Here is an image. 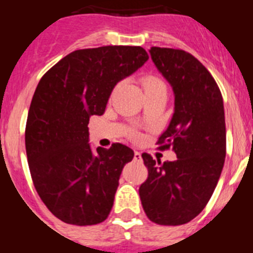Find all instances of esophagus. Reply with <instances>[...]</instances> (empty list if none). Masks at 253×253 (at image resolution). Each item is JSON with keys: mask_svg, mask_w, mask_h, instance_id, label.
Returning a JSON list of instances; mask_svg holds the SVG:
<instances>
[{"mask_svg": "<svg viewBox=\"0 0 253 253\" xmlns=\"http://www.w3.org/2000/svg\"><path fill=\"white\" fill-rule=\"evenodd\" d=\"M134 161H138V162H142V154L138 151L134 152Z\"/></svg>", "mask_w": 253, "mask_h": 253, "instance_id": "obj_1", "label": "esophagus"}]
</instances>
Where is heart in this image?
I'll list each match as a JSON object with an SVG mask.
<instances>
[{"label":"heart","mask_w":253,"mask_h":253,"mask_svg":"<svg viewBox=\"0 0 253 253\" xmlns=\"http://www.w3.org/2000/svg\"><path fill=\"white\" fill-rule=\"evenodd\" d=\"M143 87H144V91L147 92V91L158 90V88H166V84L157 76L148 75L143 78Z\"/></svg>","instance_id":"obj_1"}]
</instances>
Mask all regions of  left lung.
<instances>
[{"label": "left lung", "mask_w": 253, "mask_h": 253, "mask_svg": "<svg viewBox=\"0 0 253 253\" xmlns=\"http://www.w3.org/2000/svg\"><path fill=\"white\" fill-rule=\"evenodd\" d=\"M149 53L175 93V113L158 138V148H172L177 160L161 163L143 153L148 177L139 196L149 220L181 225L202 213L222 173L227 147L223 97L213 76L193 54L160 46Z\"/></svg>", "instance_id": "left-lung-1"}]
</instances>
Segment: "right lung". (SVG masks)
Wrapping results in <instances>:
<instances>
[{
  "label": "right lung",
  "instance_id": "add662e5",
  "mask_svg": "<svg viewBox=\"0 0 253 253\" xmlns=\"http://www.w3.org/2000/svg\"><path fill=\"white\" fill-rule=\"evenodd\" d=\"M148 60L142 46L106 45L69 53L38 84L25 128L31 178L53 215L67 224L104 222L133 149L88 143L91 115H102L115 84Z\"/></svg>",
  "mask_w": 253,
  "mask_h": 253
}]
</instances>
